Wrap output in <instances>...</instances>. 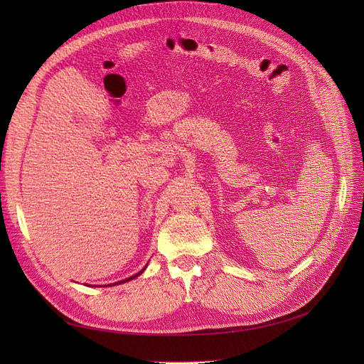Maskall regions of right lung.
Segmentation results:
<instances>
[{
    "label": "right lung",
    "instance_id": "right-lung-1",
    "mask_svg": "<svg viewBox=\"0 0 364 364\" xmlns=\"http://www.w3.org/2000/svg\"><path fill=\"white\" fill-rule=\"evenodd\" d=\"M146 270V267L144 269H142L141 272H138L136 274H134V277H130V278H127V279H123V281H119V282H115V284H111V285H117V284H123V282H127V281H132V279H134V278H136V277H139V274L142 273V272H144ZM106 287H107V285H106Z\"/></svg>",
    "mask_w": 364,
    "mask_h": 364
}]
</instances>
